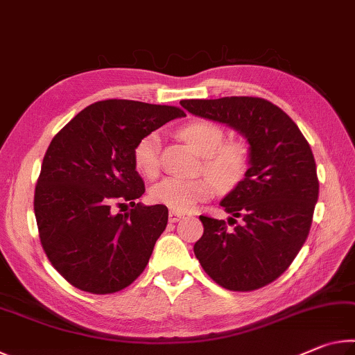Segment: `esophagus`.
Wrapping results in <instances>:
<instances>
[{
	"mask_svg": "<svg viewBox=\"0 0 355 355\" xmlns=\"http://www.w3.org/2000/svg\"><path fill=\"white\" fill-rule=\"evenodd\" d=\"M182 218H183V214L180 211H173V209H172V211L169 213V220L171 222H178Z\"/></svg>",
	"mask_w": 355,
	"mask_h": 355,
	"instance_id": "1",
	"label": "esophagus"
}]
</instances>
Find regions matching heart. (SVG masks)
<instances>
[{"instance_id": "heart-1", "label": "heart", "mask_w": 355, "mask_h": 355, "mask_svg": "<svg viewBox=\"0 0 355 355\" xmlns=\"http://www.w3.org/2000/svg\"><path fill=\"white\" fill-rule=\"evenodd\" d=\"M178 136L202 156V171L208 178L183 180L169 177L150 188V199L173 211H189L211 197L216 188L232 191L244 182L250 167V153L241 141H224L225 131L211 120H191L178 128ZM158 136L150 133L133 148L135 169L142 177L158 175Z\"/></svg>"}]
</instances>
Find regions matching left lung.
Wrapping results in <instances>:
<instances>
[{"instance_id":"left-lung-1","label":"left lung","mask_w":355,"mask_h":355,"mask_svg":"<svg viewBox=\"0 0 355 355\" xmlns=\"http://www.w3.org/2000/svg\"><path fill=\"white\" fill-rule=\"evenodd\" d=\"M199 117L248 137L250 167L220 207L232 218L200 216L194 254L203 271L230 291H254L284 274L309 236L320 194L307 139L286 112L258 97L182 100Z\"/></svg>"}]
</instances>
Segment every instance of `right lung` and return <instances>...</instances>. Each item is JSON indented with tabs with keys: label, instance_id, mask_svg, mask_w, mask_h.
Wrapping results in <instances>:
<instances>
[{
	"label": "right lung",
	"instance_id": "obj_1",
	"mask_svg": "<svg viewBox=\"0 0 355 355\" xmlns=\"http://www.w3.org/2000/svg\"><path fill=\"white\" fill-rule=\"evenodd\" d=\"M182 107L103 100L76 114L53 137L34 192V214L48 260L78 290L117 293L139 277L167 225L164 205L144 207L133 148ZM128 214L114 215V206Z\"/></svg>",
	"mask_w": 355,
	"mask_h": 355
}]
</instances>
